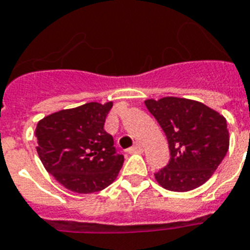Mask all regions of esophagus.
I'll use <instances>...</instances> for the list:
<instances>
[{"label": "esophagus", "mask_w": 250, "mask_h": 250, "mask_svg": "<svg viewBox=\"0 0 250 250\" xmlns=\"http://www.w3.org/2000/svg\"><path fill=\"white\" fill-rule=\"evenodd\" d=\"M143 152V146L140 144H135L132 148L128 149V153H141Z\"/></svg>", "instance_id": "esophagus-1"}]
</instances>
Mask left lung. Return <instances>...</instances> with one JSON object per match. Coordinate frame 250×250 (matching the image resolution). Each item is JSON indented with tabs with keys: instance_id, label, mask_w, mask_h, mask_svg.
<instances>
[{
	"instance_id": "left-lung-1",
	"label": "left lung",
	"mask_w": 250,
	"mask_h": 250,
	"mask_svg": "<svg viewBox=\"0 0 250 250\" xmlns=\"http://www.w3.org/2000/svg\"><path fill=\"white\" fill-rule=\"evenodd\" d=\"M145 106L164 129L170 149L168 164L154 174L157 182L174 192L202 186L229 152L225 117L187 98L146 100Z\"/></svg>"
}]
</instances>
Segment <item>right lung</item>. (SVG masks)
Instances as JSON below:
<instances>
[{
  "label": "right lung",
  "instance_id": "add662e5",
  "mask_svg": "<svg viewBox=\"0 0 250 250\" xmlns=\"http://www.w3.org/2000/svg\"><path fill=\"white\" fill-rule=\"evenodd\" d=\"M113 102H88L37 123V154L49 174L76 193H93L117 179L125 157L104 129Z\"/></svg>",
  "mask_w": 250,
  "mask_h": 250
}]
</instances>
